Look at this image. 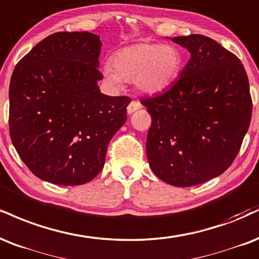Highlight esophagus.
<instances>
[{"label":"esophagus","instance_id":"34e87169","mask_svg":"<svg viewBox=\"0 0 259 259\" xmlns=\"http://www.w3.org/2000/svg\"><path fill=\"white\" fill-rule=\"evenodd\" d=\"M142 107V105L140 104L139 101H136V100H133L132 102H130L129 104V106H127V113L129 114H132V113H134V112H135L136 110H140V108Z\"/></svg>","mask_w":259,"mask_h":259}]
</instances>
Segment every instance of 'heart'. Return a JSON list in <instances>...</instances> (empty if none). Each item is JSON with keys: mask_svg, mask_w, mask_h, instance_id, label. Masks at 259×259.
Returning <instances> with one entry per match:
<instances>
[{"mask_svg": "<svg viewBox=\"0 0 259 259\" xmlns=\"http://www.w3.org/2000/svg\"><path fill=\"white\" fill-rule=\"evenodd\" d=\"M112 64L104 67L108 82L121 85V79L134 80L146 94H159L166 90L182 70V53L175 46L160 43H136L124 47L112 58Z\"/></svg>", "mask_w": 259, "mask_h": 259, "instance_id": "1", "label": "heart"}]
</instances>
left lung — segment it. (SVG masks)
<instances>
[{
  "instance_id": "1",
  "label": "left lung",
  "mask_w": 259,
  "mask_h": 259,
  "mask_svg": "<svg viewBox=\"0 0 259 259\" xmlns=\"http://www.w3.org/2000/svg\"><path fill=\"white\" fill-rule=\"evenodd\" d=\"M191 59L170 89L141 99L152 117L146 152L155 176L191 187L220 176L238 155L252 116L244 65L216 40L179 36Z\"/></svg>"
}]
</instances>
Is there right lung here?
<instances>
[{"label": "right lung", "mask_w": 259, "mask_h": 259, "mask_svg": "<svg viewBox=\"0 0 259 259\" xmlns=\"http://www.w3.org/2000/svg\"><path fill=\"white\" fill-rule=\"evenodd\" d=\"M101 40L57 32L15 66L9 84V134L38 179L78 186L98 176L111 139L126 120L127 96L100 93Z\"/></svg>", "instance_id": "right-lung-1"}]
</instances>
